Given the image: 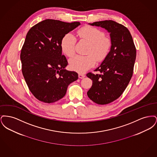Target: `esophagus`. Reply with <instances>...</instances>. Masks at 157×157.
Returning a JSON list of instances; mask_svg holds the SVG:
<instances>
[{
  "mask_svg": "<svg viewBox=\"0 0 157 157\" xmlns=\"http://www.w3.org/2000/svg\"><path fill=\"white\" fill-rule=\"evenodd\" d=\"M78 76H79V78L82 79V78H83L85 76V75H84V74H81V73H79V74H78Z\"/></svg>",
  "mask_w": 157,
  "mask_h": 157,
  "instance_id": "obj_1",
  "label": "esophagus"
}]
</instances>
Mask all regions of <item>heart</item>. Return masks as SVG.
<instances>
[{
  "label": "heart",
  "mask_w": 157,
  "mask_h": 157,
  "mask_svg": "<svg viewBox=\"0 0 157 157\" xmlns=\"http://www.w3.org/2000/svg\"><path fill=\"white\" fill-rule=\"evenodd\" d=\"M78 35L82 40L88 42L87 55H76L69 60L70 67L78 72H84L93 67L97 62L104 60L108 56L112 47V42L105 37L104 32L97 28L85 26L77 31ZM76 38L71 33L65 35L60 42L62 52L68 57H72L75 53Z\"/></svg>",
  "instance_id": "heart-1"
}]
</instances>
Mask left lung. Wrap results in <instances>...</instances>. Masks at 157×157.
<instances>
[{
  "mask_svg": "<svg viewBox=\"0 0 157 157\" xmlns=\"http://www.w3.org/2000/svg\"><path fill=\"white\" fill-rule=\"evenodd\" d=\"M90 25L101 26L110 33L112 47L108 56L95 70L100 74H86L93 82L87 95L97 104H108L120 97L130 81L136 48L129 31L124 25L111 20Z\"/></svg>",
  "mask_w": 157,
  "mask_h": 157,
  "instance_id": "1",
  "label": "left lung"
}]
</instances>
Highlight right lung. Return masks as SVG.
Returning <instances> with one entry per match:
<instances>
[{
  "label": "right lung",
  "instance_id": "1",
  "mask_svg": "<svg viewBox=\"0 0 157 157\" xmlns=\"http://www.w3.org/2000/svg\"><path fill=\"white\" fill-rule=\"evenodd\" d=\"M80 25L46 19L28 31L21 53L22 71L30 92L39 101H59L65 95L68 85L78 79L76 72L65 69L67 61L62 55L60 42Z\"/></svg>",
  "mask_w": 157,
  "mask_h": 157
}]
</instances>
